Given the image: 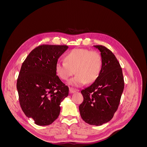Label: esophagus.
Masks as SVG:
<instances>
[{
	"label": "esophagus",
	"mask_w": 147,
	"mask_h": 147,
	"mask_svg": "<svg viewBox=\"0 0 147 147\" xmlns=\"http://www.w3.org/2000/svg\"><path fill=\"white\" fill-rule=\"evenodd\" d=\"M69 91H70V93H74V92H76L78 91V90H76V89H74V88H70Z\"/></svg>",
	"instance_id": "34e87169"
}]
</instances>
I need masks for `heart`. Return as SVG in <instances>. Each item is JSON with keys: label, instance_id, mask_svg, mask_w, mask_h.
I'll return each mask as SVG.
<instances>
[{"label": "heart", "instance_id": "1", "mask_svg": "<svg viewBox=\"0 0 147 147\" xmlns=\"http://www.w3.org/2000/svg\"><path fill=\"white\" fill-rule=\"evenodd\" d=\"M102 67V59L98 52L78 48L70 51L65 56V61L57 62L56 72L64 80H68L75 72L77 75L68 83L80 87L87 82H94L99 77Z\"/></svg>", "mask_w": 147, "mask_h": 147}]
</instances>
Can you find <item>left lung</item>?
I'll list each match as a JSON object with an SVG mask.
<instances>
[{"mask_svg":"<svg viewBox=\"0 0 147 147\" xmlns=\"http://www.w3.org/2000/svg\"><path fill=\"white\" fill-rule=\"evenodd\" d=\"M100 52L102 67L99 78L81 91L83 102L79 110L83 121L100 126L110 121L118 109L124 83L122 69L113 53L102 45H94Z\"/></svg>","mask_w":147,"mask_h":147,"instance_id":"1","label":"left lung"}]
</instances>
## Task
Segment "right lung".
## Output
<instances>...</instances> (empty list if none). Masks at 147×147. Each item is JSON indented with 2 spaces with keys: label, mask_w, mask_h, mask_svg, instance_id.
<instances>
[{
  "label": "right lung",
  "mask_w": 147,
  "mask_h": 147,
  "mask_svg": "<svg viewBox=\"0 0 147 147\" xmlns=\"http://www.w3.org/2000/svg\"><path fill=\"white\" fill-rule=\"evenodd\" d=\"M69 47L42 45L31 51L23 64L16 88L21 107L39 126H47L60 113V104L69 95V87L56 75V64Z\"/></svg>",
  "instance_id": "add662e5"
}]
</instances>
